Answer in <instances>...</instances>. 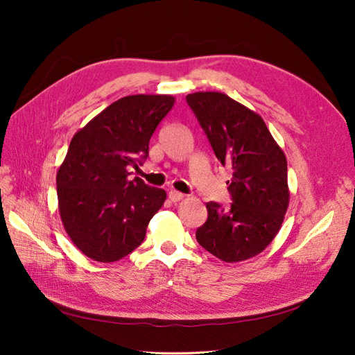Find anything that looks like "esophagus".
I'll return each instance as SVG.
<instances>
[{
  "label": "esophagus",
  "mask_w": 355,
  "mask_h": 355,
  "mask_svg": "<svg viewBox=\"0 0 355 355\" xmlns=\"http://www.w3.org/2000/svg\"><path fill=\"white\" fill-rule=\"evenodd\" d=\"M168 198H170V201L178 202V201H180L182 198H184V194H182V192L175 191V189H171V191H168Z\"/></svg>",
  "instance_id": "1"
}]
</instances>
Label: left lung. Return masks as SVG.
Wrapping results in <instances>:
<instances>
[{
	"label": "left lung",
	"mask_w": 355,
	"mask_h": 355,
	"mask_svg": "<svg viewBox=\"0 0 355 355\" xmlns=\"http://www.w3.org/2000/svg\"><path fill=\"white\" fill-rule=\"evenodd\" d=\"M220 164L231 170V206L210 201L197 230L201 247L225 262L265 250L280 230L288 206L287 161L256 112L218 92L187 96Z\"/></svg>",
	"instance_id": "left-lung-1"
}]
</instances>
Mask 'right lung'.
<instances>
[{
  "label": "right lung",
  "instance_id": "1",
  "mask_svg": "<svg viewBox=\"0 0 355 355\" xmlns=\"http://www.w3.org/2000/svg\"><path fill=\"white\" fill-rule=\"evenodd\" d=\"M173 96L135 94L111 103L75 133L56 176L69 239L98 262H115L142 244L166 191L128 179L148 158L149 139Z\"/></svg>",
  "mask_w": 355,
  "mask_h": 355
}]
</instances>
